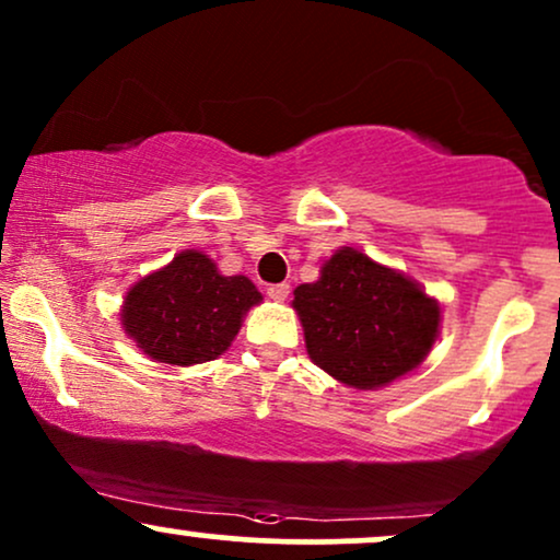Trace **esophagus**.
<instances>
[{"label": "esophagus", "instance_id": "obj_1", "mask_svg": "<svg viewBox=\"0 0 560 560\" xmlns=\"http://www.w3.org/2000/svg\"><path fill=\"white\" fill-rule=\"evenodd\" d=\"M266 294L273 302H284L289 298V284H271V287L266 289Z\"/></svg>", "mask_w": 560, "mask_h": 560}]
</instances>
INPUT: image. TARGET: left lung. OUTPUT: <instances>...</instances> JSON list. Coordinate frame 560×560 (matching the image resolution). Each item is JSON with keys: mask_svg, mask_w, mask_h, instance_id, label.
<instances>
[{"mask_svg": "<svg viewBox=\"0 0 560 560\" xmlns=\"http://www.w3.org/2000/svg\"><path fill=\"white\" fill-rule=\"evenodd\" d=\"M311 361L345 387L369 392L416 371L440 337V300L355 247L334 249L318 281L292 300Z\"/></svg>", "mask_w": 560, "mask_h": 560, "instance_id": "8db88e82", "label": "left lung"}]
</instances>
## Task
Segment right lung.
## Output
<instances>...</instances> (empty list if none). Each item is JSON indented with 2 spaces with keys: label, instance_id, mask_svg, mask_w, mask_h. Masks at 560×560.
Segmentation results:
<instances>
[{
  "label": "right lung",
  "instance_id": "1",
  "mask_svg": "<svg viewBox=\"0 0 560 560\" xmlns=\"http://www.w3.org/2000/svg\"><path fill=\"white\" fill-rule=\"evenodd\" d=\"M260 302L247 276H223L213 258L184 249L128 289L120 326L150 361L186 369L223 355Z\"/></svg>",
  "mask_w": 560,
  "mask_h": 560
}]
</instances>
